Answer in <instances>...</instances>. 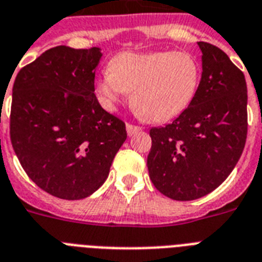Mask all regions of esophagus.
<instances>
[{"instance_id": "esophagus-1", "label": "esophagus", "mask_w": 262, "mask_h": 262, "mask_svg": "<svg viewBox=\"0 0 262 262\" xmlns=\"http://www.w3.org/2000/svg\"><path fill=\"white\" fill-rule=\"evenodd\" d=\"M141 129H143L141 126H137V125H133V123H126V130L129 136H133L136 135V133H139Z\"/></svg>"}]
</instances>
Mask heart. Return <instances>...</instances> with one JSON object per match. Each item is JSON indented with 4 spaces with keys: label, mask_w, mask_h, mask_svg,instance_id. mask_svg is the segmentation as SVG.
<instances>
[{
    "label": "heart",
    "mask_w": 262,
    "mask_h": 262,
    "mask_svg": "<svg viewBox=\"0 0 262 262\" xmlns=\"http://www.w3.org/2000/svg\"><path fill=\"white\" fill-rule=\"evenodd\" d=\"M200 63L186 51L121 53L95 84L99 100L113 108L132 92V104L144 118L163 122L182 113L200 84Z\"/></svg>",
    "instance_id": "1"
}]
</instances>
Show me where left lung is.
<instances>
[{"mask_svg": "<svg viewBox=\"0 0 262 262\" xmlns=\"http://www.w3.org/2000/svg\"><path fill=\"white\" fill-rule=\"evenodd\" d=\"M203 75L190 104L163 127H152L147 166L168 199L190 201L211 193L238 163L248 137L244 72L211 43L199 42Z\"/></svg>", "mask_w": 262, "mask_h": 262, "instance_id": "left-lung-1", "label": "left lung"}]
</instances>
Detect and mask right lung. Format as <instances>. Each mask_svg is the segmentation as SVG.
<instances>
[{"instance_id":"right-lung-1","label":"right lung","mask_w":262,"mask_h":262,"mask_svg":"<svg viewBox=\"0 0 262 262\" xmlns=\"http://www.w3.org/2000/svg\"><path fill=\"white\" fill-rule=\"evenodd\" d=\"M100 49L57 46L20 69L10 141L27 175L49 194L81 200L106 181L126 140L125 122L95 96Z\"/></svg>"}]
</instances>
